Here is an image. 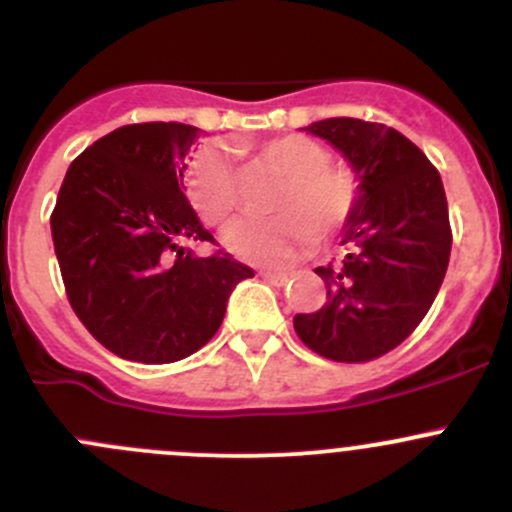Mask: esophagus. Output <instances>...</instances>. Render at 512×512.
<instances>
[{"mask_svg": "<svg viewBox=\"0 0 512 512\" xmlns=\"http://www.w3.org/2000/svg\"><path fill=\"white\" fill-rule=\"evenodd\" d=\"M262 280H267L270 285H275V287H282V285H287L289 275H285V272H262Z\"/></svg>", "mask_w": 512, "mask_h": 512, "instance_id": "esophagus-1", "label": "esophagus"}]
</instances>
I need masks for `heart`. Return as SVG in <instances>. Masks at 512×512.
Here are the masks:
<instances>
[{
  "label": "heart",
  "instance_id": "heart-1",
  "mask_svg": "<svg viewBox=\"0 0 512 512\" xmlns=\"http://www.w3.org/2000/svg\"><path fill=\"white\" fill-rule=\"evenodd\" d=\"M245 151V148H242ZM252 163L282 180L270 200V220H242L225 232L237 257L280 267L314 245L332 242L361 203V178L334 165L324 143L285 133L250 148ZM188 198L208 225H225L240 208V180L223 146H205L188 170Z\"/></svg>",
  "mask_w": 512,
  "mask_h": 512
}]
</instances>
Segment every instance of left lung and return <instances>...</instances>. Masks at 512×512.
I'll return each instance as SVG.
<instances>
[{
	"label": "left lung",
	"instance_id": "left-lung-1",
	"mask_svg": "<svg viewBox=\"0 0 512 512\" xmlns=\"http://www.w3.org/2000/svg\"><path fill=\"white\" fill-rule=\"evenodd\" d=\"M307 133L349 160L361 203L344 225L347 257L314 270L327 304L297 314L294 332L324 359L361 364L399 347L441 289L453 240L446 193L421 148L384 123L324 118Z\"/></svg>",
	"mask_w": 512,
	"mask_h": 512
}]
</instances>
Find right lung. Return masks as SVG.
<instances>
[{
    "label": "right lung",
    "instance_id": "1",
    "mask_svg": "<svg viewBox=\"0 0 512 512\" xmlns=\"http://www.w3.org/2000/svg\"><path fill=\"white\" fill-rule=\"evenodd\" d=\"M200 128L131 123L98 138L66 170L51 237L66 297L108 352L170 364L215 337L237 282L255 277L215 242L183 193Z\"/></svg>",
    "mask_w": 512,
    "mask_h": 512
}]
</instances>
